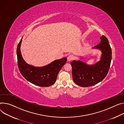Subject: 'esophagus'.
<instances>
[{"mask_svg": "<svg viewBox=\"0 0 124 124\" xmlns=\"http://www.w3.org/2000/svg\"><path fill=\"white\" fill-rule=\"evenodd\" d=\"M74 56L73 55L71 54L68 56V57H67V60H68V61H70L71 60L74 59Z\"/></svg>", "mask_w": 124, "mask_h": 124, "instance_id": "1", "label": "esophagus"}]
</instances>
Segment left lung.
Returning <instances> with one entry per match:
<instances>
[{"mask_svg": "<svg viewBox=\"0 0 124 124\" xmlns=\"http://www.w3.org/2000/svg\"><path fill=\"white\" fill-rule=\"evenodd\" d=\"M100 39V43L93 47L102 52L100 61L92 65L80 60L71 62L73 80L78 85L82 87L93 85L102 81L108 74L112 59V50L106 37L102 36Z\"/></svg>", "mask_w": 124, "mask_h": 124, "instance_id": "8db88e82", "label": "left lung"}]
</instances>
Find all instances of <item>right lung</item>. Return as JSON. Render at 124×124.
<instances>
[{"instance_id":"1","label":"right lung","mask_w":124,"mask_h":124,"mask_svg":"<svg viewBox=\"0 0 124 124\" xmlns=\"http://www.w3.org/2000/svg\"><path fill=\"white\" fill-rule=\"evenodd\" d=\"M22 38L18 44L17 55L19 71L26 79L35 85L47 87L53 85L62 67L67 62V58L55 60L43 67H35L27 64L22 57L20 46Z\"/></svg>"}]
</instances>
